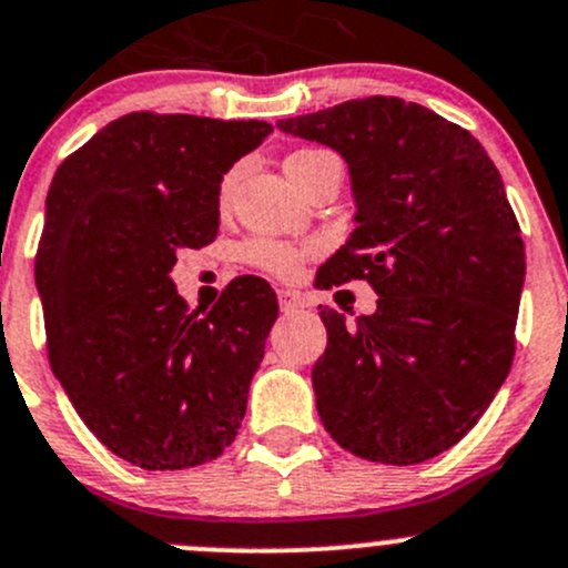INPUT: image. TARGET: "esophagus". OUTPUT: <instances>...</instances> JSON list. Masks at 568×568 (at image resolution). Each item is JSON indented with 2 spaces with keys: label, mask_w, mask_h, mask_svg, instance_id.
I'll use <instances>...</instances> for the list:
<instances>
[{
  "label": "esophagus",
  "mask_w": 568,
  "mask_h": 568,
  "mask_svg": "<svg viewBox=\"0 0 568 568\" xmlns=\"http://www.w3.org/2000/svg\"><path fill=\"white\" fill-rule=\"evenodd\" d=\"M277 302L283 313H296L300 307H305V300L300 294H294V291H277Z\"/></svg>",
  "instance_id": "esophagus-1"
}]
</instances>
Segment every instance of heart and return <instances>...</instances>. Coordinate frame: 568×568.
<instances>
[{
  "label": "heart",
  "mask_w": 568,
  "mask_h": 568,
  "mask_svg": "<svg viewBox=\"0 0 568 568\" xmlns=\"http://www.w3.org/2000/svg\"><path fill=\"white\" fill-rule=\"evenodd\" d=\"M318 151H296L285 159V170H288L291 181L300 178L305 164L316 156ZM239 181V168H233L231 173L222 178L220 183V203L225 205L231 200L233 186ZM313 247H300V244H288V242H277V239H263L255 236L244 244V257L252 263V266L263 268L268 274H277V277H294L300 272V266L305 263V257L311 255Z\"/></svg>",
  "instance_id": "heart-1"
}]
</instances>
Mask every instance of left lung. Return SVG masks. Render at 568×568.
Instances as JSON below:
<instances>
[{"instance_id":"1","label":"left lung","mask_w":568,"mask_h":568,"mask_svg":"<svg viewBox=\"0 0 568 568\" xmlns=\"http://www.w3.org/2000/svg\"><path fill=\"white\" fill-rule=\"evenodd\" d=\"M348 162L357 227L321 285L368 280L374 316L318 307L321 423L368 462L417 464L454 448L506 382L525 283L519 222L489 153L462 125L393 99L280 120Z\"/></svg>"}]
</instances>
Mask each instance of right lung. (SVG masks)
<instances>
[{
	"label": "right lung",
	"instance_id": "right-lung-1",
	"mask_svg": "<svg viewBox=\"0 0 568 568\" xmlns=\"http://www.w3.org/2000/svg\"><path fill=\"white\" fill-rule=\"evenodd\" d=\"M272 125L131 112L57 168L36 255L49 363L90 432L142 469L222 454L247 409L277 318L261 277H236L205 316L170 268L220 231V181Z\"/></svg>",
	"mask_w": 568,
	"mask_h": 568
}]
</instances>
